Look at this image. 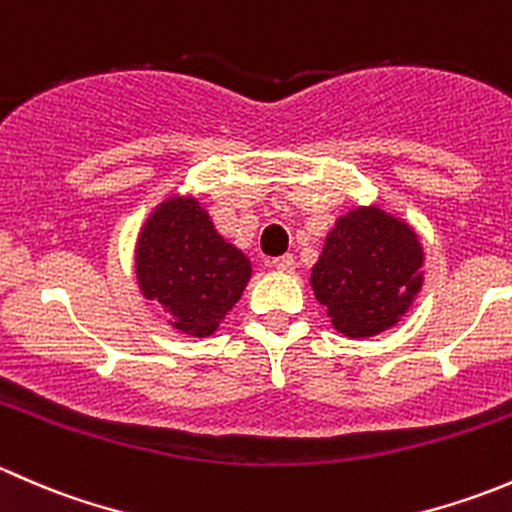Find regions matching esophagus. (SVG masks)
<instances>
[{
  "label": "esophagus",
  "instance_id": "1",
  "mask_svg": "<svg viewBox=\"0 0 512 512\" xmlns=\"http://www.w3.org/2000/svg\"><path fill=\"white\" fill-rule=\"evenodd\" d=\"M270 265L275 267V270H280V272H292L294 270V257L292 255H280V257H275Z\"/></svg>",
  "mask_w": 512,
  "mask_h": 512
}]
</instances>
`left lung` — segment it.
Wrapping results in <instances>:
<instances>
[{
  "instance_id": "left-lung-1",
  "label": "left lung",
  "mask_w": 512,
  "mask_h": 512,
  "mask_svg": "<svg viewBox=\"0 0 512 512\" xmlns=\"http://www.w3.org/2000/svg\"><path fill=\"white\" fill-rule=\"evenodd\" d=\"M423 250L416 232L379 208H356L337 220L312 267V289L334 329L349 339L394 327L411 307Z\"/></svg>"
}]
</instances>
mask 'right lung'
I'll return each instance as SVG.
<instances>
[{
    "label": "right lung",
    "instance_id": "1",
    "mask_svg": "<svg viewBox=\"0 0 512 512\" xmlns=\"http://www.w3.org/2000/svg\"><path fill=\"white\" fill-rule=\"evenodd\" d=\"M141 292L183 334L210 337L252 275L250 260L218 235L195 198L175 195L143 225L136 247Z\"/></svg>",
    "mask_w": 512,
    "mask_h": 512
}]
</instances>
